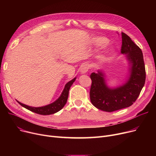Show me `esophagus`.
I'll return each instance as SVG.
<instances>
[{
    "mask_svg": "<svg viewBox=\"0 0 156 156\" xmlns=\"http://www.w3.org/2000/svg\"><path fill=\"white\" fill-rule=\"evenodd\" d=\"M89 69V66L87 65V64H85L83 66H82L80 68V72L81 74H84V73H86L88 70Z\"/></svg>",
    "mask_w": 156,
    "mask_h": 156,
    "instance_id": "1",
    "label": "esophagus"
}]
</instances>
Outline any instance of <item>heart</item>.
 <instances>
[{
  "mask_svg": "<svg viewBox=\"0 0 156 156\" xmlns=\"http://www.w3.org/2000/svg\"><path fill=\"white\" fill-rule=\"evenodd\" d=\"M102 43L104 44V45L107 44H108V40H106V39H105V38L102 39Z\"/></svg>",
  "mask_w": 156,
  "mask_h": 156,
  "instance_id": "b5f03b06",
  "label": "heart"
}]
</instances>
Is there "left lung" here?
I'll use <instances>...</instances> for the list:
<instances>
[{
	"mask_svg": "<svg viewBox=\"0 0 156 156\" xmlns=\"http://www.w3.org/2000/svg\"><path fill=\"white\" fill-rule=\"evenodd\" d=\"M121 52L126 54L129 64V76L126 82L118 87L111 88L106 84L104 73L90 75L92 85L90 97L95 108L105 112H112L132 105L137 99L145 82V68L142 50L129 36L121 33Z\"/></svg>",
	"mask_w": 156,
	"mask_h": 156,
	"instance_id": "1",
	"label": "left lung"
}]
</instances>
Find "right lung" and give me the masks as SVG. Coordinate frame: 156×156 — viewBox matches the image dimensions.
<instances>
[{
    "label": "right lung",
    "instance_id": "1",
    "mask_svg": "<svg viewBox=\"0 0 156 156\" xmlns=\"http://www.w3.org/2000/svg\"><path fill=\"white\" fill-rule=\"evenodd\" d=\"M76 78H75L66 84L63 91H62L61 96L59 97V99H57L55 102H52V104H50L45 105V106H42V107L34 108V107H31V106L23 104L18 101H17V102L21 106H23V108L30 110L31 112H35L38 114H41V115H49V114H54L57 112L59 111L60 110H61L63 108L64 106L65 105V104H66L70 87L73 85L74 81H75Z\"/></svg>",
    "mask_w": 156,
    "mask_h": 156
}]
</instances>
